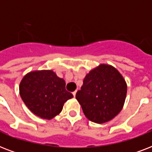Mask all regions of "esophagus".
I'll return each instance as SVG.
<instances>
[{"mask_svg": "<svg viewBox=\"0 0 152 152\" xmlns=\"http://www.w3.org/2000/svg\"><path fill=\"white\" fill-rule=\"evenodd\" d=\"M76 91H73V92H72V95H73L74 97L76 96Z\"/></svg>", "mask_w": 152, "mask_h": 152, "instance_id": "obj_1", "label": "esophagus"}]
</instances>
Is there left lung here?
<instances>
[{
	"instance_id": "obj_1",
	"label": "left lung",
	"mask_w": 152,
	"mask_h": 152,
	"mask_svg": "<svg viewBox=\"0 0 152 152\" xmlns=\"http://www.w3.org/2000/svg\"><path fill=\"white\" fill-rule=\"evenodd\" d=\"M126 93L127 85L120 72L110 65L100 64L85 76L76 99L87 118L102 124L121 110Z\"/></svg>"
}]
</instances>
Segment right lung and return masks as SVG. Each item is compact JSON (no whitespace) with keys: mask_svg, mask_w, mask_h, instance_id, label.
I'll list each match as a JSON object with an SVG mask.
<instances>
[{"mask_svg":"<svg viewBox=\"0 0 152 152\" xmlns=\"http://www.w3.org/2000/svg\"><path fill=\"white\" fill-rule=\"evenodd\" d=\"M23 101L35 115L51 119L61 113L63 105L73 97L65 89V82L51 70L32 72L20 84Z\"/></svg>","mask_w":152,"mask_h":152,"instance_id":"obj_1","label":"right lung"}]
</instances>
